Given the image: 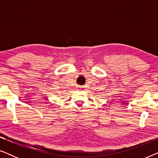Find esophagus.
I'll list each match as a JSON object with an SVG mask.
<instances>
[{
    "instance_id": "1",
    "label": "esophagus",
    "mask_w": 158,
    "mask_h": 158,
    "mask_svg": "<svg viewBox=\"0 0 158 158\" xmlns=\"http://www.w3.org/2000/svg\"><path fill=\"white\" fill-rule=\"evenodd\" d=\"M82 88V87H81V86H78V88Z\"/></svg>"
}]
</instances>
